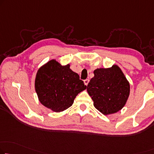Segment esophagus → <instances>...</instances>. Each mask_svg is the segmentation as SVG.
Returning <instances> with one entry per match:
<instances>
[{
    "label": "esophagus",
    "instance_id": "34e87169",
    "mask_svg": "<svg viewBox=\"0 0 154 154\" xmlns=\"http://www.w3.org/2000/svg\"><path fill=\"white\" fill-rule=\"evenodd\" d=\"M88 82H89V79H85V80H84V83H85V84L86 85V86H88Z\"/></svg>",
    "mask_w": 154,
    "mask_h": 154
}]
</instances>
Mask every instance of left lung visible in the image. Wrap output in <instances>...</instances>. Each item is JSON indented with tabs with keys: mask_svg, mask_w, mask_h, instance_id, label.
Segmentation results:
<instances>
[{
	"mask_svg": "<svg viewBox=\"0 0 154 154\" xmlns=\"http://www.w3.org/2000/svg\"><path fill=\"white\" fill-rule=\"evenodd\" d=\"M87 91L93 105L104 115L117 113L125 106L130 93V84L118 66L97 68Z\"/></svg>",
	"mask_w": 154,
	"mask_h": 154,
	"instance_id": "1",
	"label": "left lung"
}]
</instances>
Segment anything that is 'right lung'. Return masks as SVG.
Wrapping results in <instances>:
<instances>
[{
    "label": "right lung",
    "mask_w": 154,
    "mask_h": 154,
    "mask_svg": "<svg viewBox=\"0 0 154 154\" xmlns=\"http://www.w3.org/2000/svg\"><path fill=\"white\" fill-rule=\"evenodd\" d=\"M34 86L39 102L57 113L72 106L76 96L86 88L70 64L61 66L54 59L38 70Z\"/></svg>",
    "instance_id": "right-lung-1"
}]
</instances>
